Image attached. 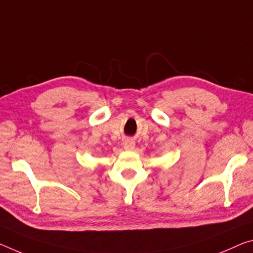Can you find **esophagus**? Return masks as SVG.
I'll list each match as a JSON object with an SVG mask.
<instances>
[{"label": "esophagus", "instance_id": "34e87169", "mask_svg": "<svg viewBox=\"0 0 253 253\" xmlns=\"http://www.w3.org/2000/svg\"><path fill=\"white\" fill-rule=\"evenodd\" d=\"M124 147H125V150H133V148L135 147V142L133 141V139H126L125 142H124Z\"/></svg>", "mask_w": 253, "mask_h": 253}]
</instances>
